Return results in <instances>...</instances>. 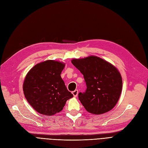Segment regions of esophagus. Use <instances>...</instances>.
Returning <instances> with one entry per match:
<instances>
[{
	"instance_id": "esophagus-1",
	"label": "esophagus",
	"mask_w": 148,
	"mask_h": 148,
	"mask_svg": "<svg viewBox=\"0 0 148 148\" xmlns=\"http://www.w3.org/2000/svg\"><path fill=\"white\" fill-rule=\"evenodd\" d=\"M78 90H75L74 91H73V92H72V93H73V95H74V97H76L77 96V95H78Z\"/></svg>"
}]
</instances>
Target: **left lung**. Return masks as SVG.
Returning <instances> with one entry per match:
<instances>
[{
    "instance_id": "1",
    "label": "left lung",
    "mask_w": 148,
    "mask_h": 148,
    "mask_svg": "<svg viewBox=\"0 0 148 148\" xmlns=\"http://www.w3.org/2000/svg\"><path fill=\"white\" fill-rule=\"evenodd\" d=\"M72 63L84 75L87 89L80 92L79 99L92 114L107 112L116 106L121 96L122 80L118 70L97 56L74 59Z\"/></svg>"
}]
</instances>
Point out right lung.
Segmentation results:
<instances>
[{
  "label": "right lung",
  "mask_w": 148,
  "mask_h": 148,
  "mask_svg": "<svg viewBox=\"0 0 148 148\" xmlns=\"http://www.w3.org/2000/svg\"><path fill=\"white\" fill-rule=\"evenodd\" d=\"M64 66L59 61L47 60L35 65L27 74L23 84L24 94L37 112L55 115L73 97L60 75Z\"/></svg>",
  "instance_id": "obj_1"
}]
</instances>
